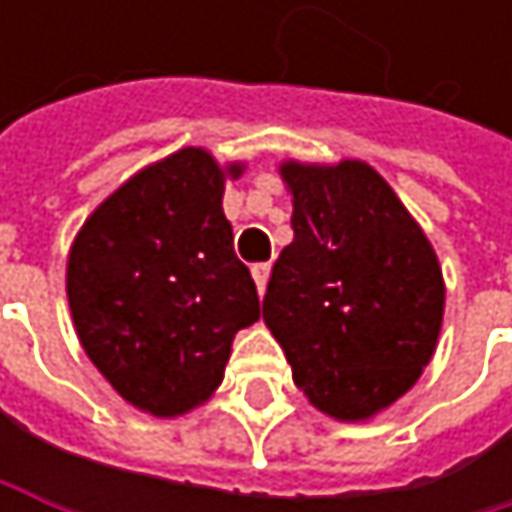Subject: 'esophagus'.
I'll use <instances>...</instances> for the list:
<instances>
[{
	"label": "esophagus",
	"mask_w": 512,
	"mask_h": 512,
	"mask_svg": "<svg viewBox=\"0 0 512 512\" xmlns=\"http://www.w3.org/2000/svg\"><path fill=\"white\" fill-rule=\"evenodd\" d=\"M252 278H255L257 293H263L266 290V281H269V263H255L252 266Z\"/></svg>",
	"instance_id": "esophagus-1"
}]
</instances>
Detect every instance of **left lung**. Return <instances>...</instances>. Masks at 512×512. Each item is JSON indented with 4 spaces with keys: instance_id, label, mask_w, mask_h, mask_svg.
Returning a JSON list of instances; mask_svg holds the SVG:
<instances>
[{
    "instance_id": "left-lung-1",
    "label": "left lung",
    "mask_w": 512,
    "mask_h": 512,
    "mask_svg": "<svg viewBox=\"0 0 512 512\" xmlns=\"http://www.w3.org/2000/svg\"><path fill=\"white\" fill-rule=\"evenodd\" d=\"M278 171L293 195V243L272 266L263 323L311 406L335 421H370L436 353L439 257L373 165L284 159Z\"/></svg>"
}]
</instances>
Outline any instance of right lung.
<instances>
[{
    "label": "right lung",
    "instance_id": "1",
    "mask_svg": "<svg viewBox=\"0 0 512 512\" xmlns=\"http://www.w3.org/2000/svg\"><path fill=\"white\" fill-rule=\"evenodd\" d=\"M219 165L180 148L121 183L79 228L67 302L91 364L136 409L177 418L222 385L234 335L260 317L249 266L234 255Z\"/></svg>",
    "mask_w": 512,
    "mask_h": 512
}]
</instances>
